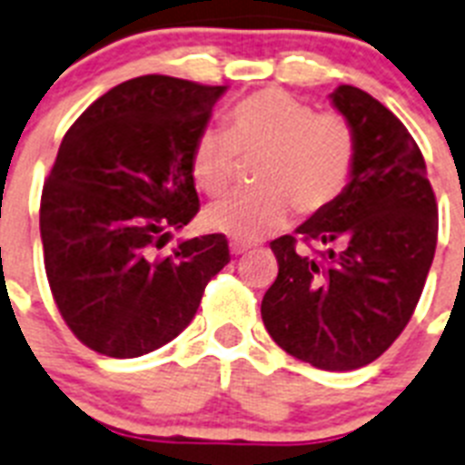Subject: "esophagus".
<instances>
[{"mask_svg":"<svg viewBox=\"0 0 465 465\" xmlns=\"http://www.w3.org/2000/svg\"><path fill=\"white\" fill-rule=\"evenodd\" d=\"M229 251H232V255H245V252H251V245L232 241V243H229Z\"/></svg>","mask_w":465,"mask_h":465,"instance_id":"obj_1","label":"esophagus"}]
</instances>
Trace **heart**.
I'll use <instances>...</instances> for the list:
<instances>
[{
    "mask_svg": "<svg viewBox=\"0 0 465 465\" xmlns=\"http://www.w3.org/2000/svg\"><path fill=\"white\" fill-rule=\"evenodd\" d=\"M229 130L205 127L191 148V177L210 196L224 193L236 155H260L255 193L222 198L205 210V226L236 241L262 239L300 214L326 210L350 184L357 134L341 113H317L307 101L262 89L229 111Z\"/></svg>",
    "mask_w": 465,
    "mask_h": 465,
    "instance_id": "b5f03b06",
    "label": "heart"
}]
</instances>
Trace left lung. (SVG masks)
Here are the masks:
<instances>
[{"instance_id": "1", "label": "left lung", "mask_w": 465, "mask_h": 465, "mask_svg": "<svg viewBox=\"0 0 465 465\" xmlns=\"http://www.w3.org/2000/svg\"><path fill=\"white\" fill-rule=\"evenodd\" d=\"M357 134L350 184L322 213L272 241L279 276L262 322L281 350L323 371H352L397 341L419 305L438 245V203L425 160L395 113L371 94H331Z\"/></svg>"}]
</instances>
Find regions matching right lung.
I'll return each instance as SVG.
<instances>
[{
	"label": "right lung",
	"mask_w": 465,
	"mask_h": 465,
	"mask_svg": "<svg viewBox=\"0 0 465 465\" xmlns=\"http://www.w3.org/2000/svg\"><path fill=\"white\" fill-rule=\"evenodd\" d=\"M224 92L134 77L65 132L42 189V248L58 312L94 352L132 359L177 338L232 260L224 233L158 252L201 208L191 148Z\"/></svg>",
	"instance_id": "1"
}]
</instances>
